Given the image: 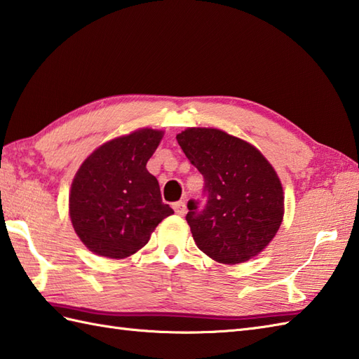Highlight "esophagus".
<instances>
[{
  "label": "esophagus",
  "mask_w": 359,
  "mask_h": 359,
  "mask_svg": "<svg viewBox=\"0 0 359 359\" xmlns=\"http://www.w3.org/2000/svg\"><path fill=\"white\" fill-rule=\"evenodd\" d=\"M173 210H175V213L177 215H184L186 213V210H187V207H186V203L184 201H178V203H173Z\"/></svg>",
  "instance_id": "1"
}]
</instances>
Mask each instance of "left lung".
I'll return each mask as SVG.
<instances>
[{
	"mask_svg": "<svg viewBox=\"0 0 359 359\" xmlns=\"http://www.w3.org/2000/svg\"><path fill=\"white\" fill-rule=\"evenodd\" d=\"M204 177L205 204L187 203L198 249L222 264L257 257L273 240L284 215L281 181L257 147L218 129L190 127L177 135Z\"/></svg>",
	"mask_w": 359,
	"mask_h": 359,
	"instance_id": "obj_1",
	"label": "left lung"
}]
</instances>
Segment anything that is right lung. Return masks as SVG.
<instances>
[{"label":"right lung","mask_w":359,"mask_h":359,"mask_svg":"<svg viewBox=\"0 0 359 359\" xmlns=\"http://www.w3.org/2000/svg\"><path fill=\"white\" fill-rule=\"evenodd\" d=\"M161 130L140 129L100 146L79 167L69 195V215L79 240L100 257L123 259L150 240L173 213L146 164Z\"/></svg>","instance_id":"obj_1"}]
</instances>
